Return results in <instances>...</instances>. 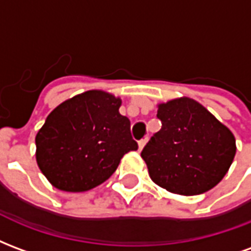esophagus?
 Here are the masks:
<instances>
[{
  "label": "esophagus",
  "mask_w": 251,
  "mask_h": 251,
  "mask_svg": "<svg viewBox=\"0 0 251 251\" xmlns=\"http://www.w3.org/2000/svg\"><path fill=\"white\" fill-rule=\"evenodd\" d=\"M147 142H148V137L142 138L141 141H138V148H140V151H142V149H144V147L147 145Z\"/></svg>",
  "instance_id": "obj_1"
}]
</instances>
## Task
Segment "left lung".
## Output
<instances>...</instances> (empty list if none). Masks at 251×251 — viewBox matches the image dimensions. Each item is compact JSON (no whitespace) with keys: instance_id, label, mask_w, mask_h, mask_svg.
Masks as SVG:
<instances>
[{"instance_id":"left-lung-1","label":"left lung","mask_w":251,"mask_h":251,"mask_svg":"<svg viewBox=\"0 0 251 251\" xmlns=\"http://www.w3.org/2000/svg\"><path fill=\"white\" fill-rule=\"evenodd\" d=\"M157 107L163 126L141 152L151 179L184 196L204 194L219 184L237 152L231 130L187 97Z\"/></svg>"}]
</instances>
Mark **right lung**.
<instances>
[{"instance_id": "right-lung-1", "label": "right lung", "mask_w": 251, "mask_h": 251, "mask_svg": "<svg viewBox=\"0 0 251 251\" xmlns=\"http://www.w3.org/2000/svg\"><path fill=\"white\" fill-rule=\"evenodd\" d=\"M121 103L107 91L88 90L50 113L36 134V161L55 188H95L114 174L125 153L138 149Z\"/></svg>"}]
</instances>
